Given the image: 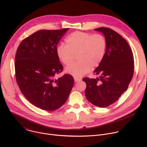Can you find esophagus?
<instances>
[{
	"label": "esophagus",
	"mask_w": 147,
	"mask_h": 147,
	"mask_svg": "<svg viewBox=\"0 0 147 147\" xmlns=\"http://www.w3.org/2000/svg\"><path fill=\"white\" fill-rule=\"evenodd\" d=\"M74 81L75 82H78V81H80L81 80V78H78V77H74Z\"/></svg>",
	"instance_id": "34e87169"
}]
</instances>
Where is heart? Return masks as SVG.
<instances>
[{
  "mask_svg": "<svg viewBox=\"0 0 147 147\" xmlns=\"http://www.w3.org/2000/svg\"><path fill=\"white\" fill-rule=\"evenodd\" d=\"M66 44H61L56 49L59 59L69 65L77 54L79 61L73 63L66 67V71L75 77H80L91 67H97L105 54L107 42L100 34H91L76 31L66 39Z\"/></svg>",
  "mask_w": 147,
  "mask_h": 147,
  "instance_id": "obj_1",
  "label": "heart"
}]
</instances>
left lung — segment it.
<instances>
[{
    "mask_svg": "<svg viewBox=\"0 0 147 147\" xmlns=\"http://www.w3.org/2000/svg\"><path fill=\"white\" fill-rule=\"evenodd\" d=\"M94 30L105 38L107 48L100 63L94 71L96 78H84L88 100L96 107H107L127 90L134 74L132 51L125 39L114 30L101 27Z\"/></svg>",
    "mask_w": 147,
    "mask_h": 147,
    "instance_id": "left-lung-1",
    "label": "left lung"
}]
</instances>
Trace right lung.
Here are the masks:
<instances>
[{
  "instance_id": "obj_1",
  "label": "right lung",
  "mask_w": 147,
  "mask_h": 147,
  "mask_svg": "<svg viewBox=\"0 0 147 147\" xmlns=\"http://www.w3.org/2000/svg\"><path fill=\"white\" fill-rule=\"evenodd\" d=\"M69 28L40 30L25 38L18 46L16 59V78L25 97L45 111L59 109L68 99L74 80L70 74L55 78L63 66L56 49Z\"/></svg>"
}]
</instances>
